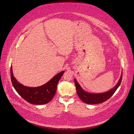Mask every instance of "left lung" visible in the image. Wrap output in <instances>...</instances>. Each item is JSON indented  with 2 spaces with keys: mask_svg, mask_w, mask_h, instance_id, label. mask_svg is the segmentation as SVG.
Listing matches in <instances>:
<instances>
[{
  "mask_svg": "<svg viewBox=\"0 0 134 134\" xmlns=\"http://www.w3.org/2000/svg\"><path fill=\"white\" fill-rule=\"evenodd\" d=\"M122 72H121V76L118 82L116 83L113 88L111 89L107 92L100 93H91L86 92L80 86V85L77 82L76 79L74 80V81L76 88V92L79 98L85 103L94 104L103 103L110 98L120 86L122 80Z\"/></svg>",
  "mask_w": 134,
  "mask_h": 134,
  "instance_id": "obj_1",
  "label": "left lung"
}]
</instances>
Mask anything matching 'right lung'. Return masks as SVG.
<instances>
[{"instance_id": "obj_1", "label": "right lung", "mask_w": 134, "mask_h": 134, "mask_svg": "<svg viewBox=\"0 0 134 134\" xmlns=\"http://www.w3.org/2000/svg\"><path fill=\"white\" fill-rule=\"evenodd\" d=\"M64 73V71H63L57 74L41 86L30 87L18 82L13 75L12 66L10 68L11 80L15 90L25 100L34 104H45L49 102L55 94L58 83Z\"/></svg>"}]
</instances>
